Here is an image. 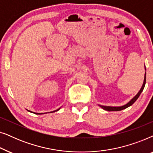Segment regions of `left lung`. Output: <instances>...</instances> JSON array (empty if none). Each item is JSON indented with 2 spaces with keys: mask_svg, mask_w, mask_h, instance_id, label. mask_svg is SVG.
<instances>
[{
  "mask_svg": "<svg viewBox=\"0 0 153 153\" xmlns=\"http://www.w3.org/2000/svg\"><path fill=\"white\" fill-rule=\"evenodd\" d=\"M145 70H146V67H145ZM146 72H145V76H144V80H143V85H142V87L141 88V89H140V91L138 92V93L132 99H131L130 101L129 102H127L126 104H125V105L123 106H103V105H100V104H98L100 107L103 108V109L106 110V111H121L123 109H125V108H126L127 107H129V106H130L132 105V104L136 102V100H137L139 97L141 95V93H142V91H143V88L144 87H145V84H146Z\"/></svg>",
  "mask_w": 153,
  "mask_h": 153,
  "instance_id": "left-lung-1",
  "label": "left lung"
}]
</instances>
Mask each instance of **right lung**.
<instances>
[{
  "label": "right lung",
  "instance_id": "1",
  "mask_svg": "<svg viewBox=\"0 0 153 153\" xmlns=\"http://www.w3.org/2000/svg\"><path fill=\"white\" fill-rule=\"evenodd\" d=\"M60 108H58L57 110H55V111H50V112H49V113H53V112H55V111H58L60 109ZM27 111H28L29 112H31V113H33V114H37V115H39V114H47V113H35V112H33V111H29V110H27Z\"/></svg>",
  "mask_w": 153,
  "mask_h": 153
}]
</instances>
